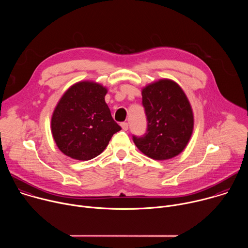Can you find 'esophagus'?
I'll return each mask as SVG.
<instances>
[{"mask_svg":"<svg viewBox=\"0 0 248 248\" xmlns=\"http://www.w3.org/2000/svg\"><path fill=\"white\" fill-rule=\"evenodd\" d=\"M121 126H122V128H123L124 130H127V128H128V124H127V123H122V124H121Z\"/></svg>","mask_w":248,"mask_h":248,"instance_id":"34e87169","label":"esophagus"}]
</instances>
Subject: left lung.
Listing matches in <instances>:
<instances>
[{"label":"left lung","mask_w":248,"mask_h":248,"mask_svg":"<svg viewBox=\"0 0 248 248\" xmlns=\"http://www.w3.org/2000/svg\"><path fill=\"white\" fill-rule=\"evenodd\" d=\"M141 94L148 126L144 136H133L134 144L153 160L164 161L180 155L194 128L193 111L186 94L169 78L147 84Z\"/></svg>","instance_id":"obj_1"}]
</instances>
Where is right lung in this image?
<instances>
[{
	"instance_id": "1",
	"label": "right lung",
	"mask_w": 248,
	"mask_h": 248,
	"mask_svg": "<svg viewBox=\"0 0 248 248\" xmlns=\"http://www.w3.org/2000/svg\"><path fill=\"white\" fill-rule=\"evenodd\" d=\"M107 93L106 86L82 80L70 86L59 100L52 114L51 131L56 145L65 156L91 160L122 129L105 102Z\"/></svg>"
}]
</instances>
